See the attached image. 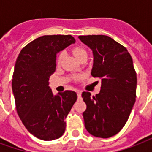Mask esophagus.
<instances>
[{
  "mask_svg": "<svg viewBox=\"0 0 152 152\" xmlns=\"http://www.w3.org/2000/svg\"><path fill=\"white\" fill-rule=\"evenodd\" d=\"M77 97H78V98H80V97H81V96H82V93H81V91H78V90H77Z\"/></svg>",
  "mask_w": 152,
  "mask_h": 152,
  "instance_id": "esophagus-1",
  "label": "esophagus"
}]
</instances>
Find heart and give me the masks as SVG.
<instances>
[{
	"mask_svg": "<svg viewBox=\"0 0 152 152\" xmlns=\"http://www.w3.org/2000/svg\"><path fill=\"white\" fill-rule=\"evenodd\" d=\"M71 54H72L74 56H75L77 60L79 61H82V60H85L87 57V52L86 50L83 49L81 47H75L71 49ZM63 59V53H60L59 55H58L57 57V65H60ZM79 79V77H75V80H78Z\"/></svg>",
	"mask_w": 152,
	"mask_h": 152,
	"instance_id": "b5f03b06",
	"label": "heart"
}]
</instances>
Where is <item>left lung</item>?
I'll return each instance as SVG.
<instances>
[{
  "instance_id": "obj_1",
  "label": "left lung",
  "mask_w": 152,
  "mask_h": 152,
  "mask_svg": "<svg viewBox=\"0 0 152 152\" xmlns=\"http://www.w3.org/2000/svg\"><path fill=\"white\" fill-rule=\"evenodd\" d=\"M78 38L93 50L91 75L102 80L99 94L92 97L89 92L82 93L86 104L85 127L92 136L109 138L123 129L136 102L137 78L132 58L124 46L109 36Z\"/></svg>"
}]
</instances>
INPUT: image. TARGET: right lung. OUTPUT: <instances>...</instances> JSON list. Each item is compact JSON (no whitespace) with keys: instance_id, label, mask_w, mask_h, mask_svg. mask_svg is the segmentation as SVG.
<instances>
[{"instance_id":"obj_1","label":"right lung","mask_w":152,"mask_h":152,"mask_svg":"<svg viewBox=\"0 0 152 152\" xmlns=\"http://www.w3.org/2000/svg\"><path fill=\"white\" fill-rule=\"evenodd\" d=\"M75 42L70 35L41 36L26 45L16 59L12 81L16 111L28 131L42 140L63 136L64 120L77 101L75 91L54 95L48 86L57 53Z\"/></svg>"}]
</instances>
